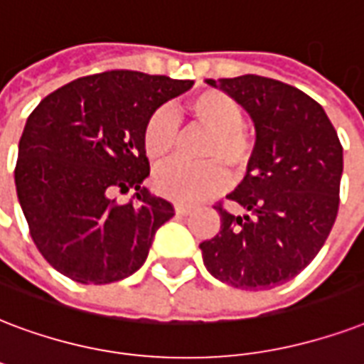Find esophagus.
<instances>
[{"label":"esophagus","mask_w":364,"mask_h":364,"mask_svg":"<svg viewBox=\"0 0 364 364\" xmlns=\"http://www.w3.org/2000/svg\"><path fill=\"white\" fill-rule=\"evenodd\" d=\"M191 210H193V208L183 206V204H177L176 206V213H179V215H187V213H191Z\"/></svg>","instance_id":"obj_1"}]
</instances>
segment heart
<instances>
[{"mask_svg": "<svg viewBox=\"0 0 364 364\" xmlns=\"http://www.w3.org/2000/svg\"><path fill=\"white\" fill-rule=\"evenodd\" d=\"M194 124L210 133L202 145V166L173 162L158 170L152 177L154 188L179 204H196L223 191L229 176H242L254 160V143L244 129V112L237 99L219 90H206L187 105ZM181 139L179 116L171 107L156 108L143 129V145L152 164H164L176 152Z\"/></svg>", "mask_w": 364, "mask_h": 364, "instance_id": "1", "label": "heart"}]
</instances>
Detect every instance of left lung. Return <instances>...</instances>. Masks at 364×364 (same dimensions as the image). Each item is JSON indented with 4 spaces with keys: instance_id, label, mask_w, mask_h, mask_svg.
Returning <instances> with one entry per match:
<instances>
[{
    "instance_id": "1",
    "label": "left lung",
    "mask_w": 364,
    "mask_h": 364,
    "mask_svg": "<svg viewBox=\"0 0 364 364\" xmlns=\"http://www.w3.org/2000/svg\"><path fill=\"white\" fill-rule=\"evenodd\" d=\"M250 114L254 160L227 198L246 210L227 212L200 242L210 273L235 288L267 290L304 271L328 238L340 206L343 151L323 107L298 87L246 74L206 80Z\"/></svg>"
}]
</instances>
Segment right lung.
I'll use <instances>...</instances> for the list:
<instances>
[{
	"label": "right lung",
	"instance_id": "add662e5",
	"mask_svg": "<svg viewBox=\"0 0 364 364\" xmlns=\"http://www.w3.org/2000/svg\"><path fill=\"white\" fill-rule=\"evenodd\" d=\"M193 87L135 70L77 77L32 110L18 143L15 185L32 240L47 263L82 284L122 281L145 263L171 202L143 185L149 116ZM112 190H135L118 205Z\"/></svg>",
	"mask_w": 364,
	"mask_h": 364
}]
</instances>
